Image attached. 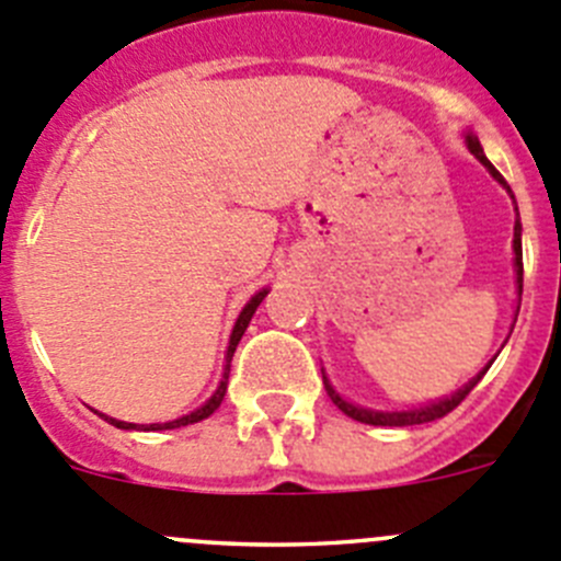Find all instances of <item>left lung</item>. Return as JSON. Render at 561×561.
Wrapping results in <instances>:
<instances>
[{
	"instance_id": "1",
	"label": "left lung",
	"mask_w": 561,
	"mask_h": 561,
	"mask_svg": "<svg viewBox=\"0 0 561 561\" xmlns=\"http://www.w3.org/2000/svg\"><path fill=\"white\" fill-rule=\"evenodd\" d=\"M466 146L468 151L473 153V157L479 159V162L484 164V170H488L490 175H493L495 181H499L501 186H504L506 192H510V197L515 201V195H512L510 184L504 181V175L499 173V170L490 164V159L484 157L482 146H479V137L471 135V131H466ZM517 211V206H515ZM520 231H524V226H520V217L515 220V233H512V250H515V284H517V297H520V291H524V248H520ZM517 311H520V306H517ZM515 328V324H512ZM493 366V360H490L488 366H484L482 371H479L477 377H471V380L466 382L462 388H457L451 397H444V399H435V402L430 404H421V408H410V410H371V408H360V404H352L346 402L344 397H341L339 391L333 388V382L328 380V375H324L322 369V380H324V391H328V397L333 399L335 408L341 410L344 415H350V419L360 421V424H371V426H413V424H426V421H437V419H444L446 413H451V410L457 408V404L462 402V399L468 397V393L473 391V386H477L479 380L484 377V371Z\"/></svg>"
}]
</instances>
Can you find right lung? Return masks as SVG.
Masks as SVG:
<instances>
[{
  "instance_id": "1",
  "label": "right lung",
  "mask_w": 561,
  "mask_h": 561,
  "mask_svg": "<svg viewBox=\"0 0 561 561\" xmlns=\"http://www.w3.org/2000/svg\"><path fill=\"white\" fill-rule=\"evenodd\" d=\"M266 295H270V289H259V291H255L253 297H250L248 302H244V308H242V311H239L237 322H233V330H231V339H228V350H226V366H222V380H220V386L215 388V393H211V397L206 399V402L201 404V408H197V410H192V413H186V415H181V419L164 421V424H129V421H117V419H112V415H104V413H99V410H95V413H99L101 419H104V421H110L112 426H117V430H140V432L179 430V426H186V424H197V421L209 419V415L215 413L217 408H220V404H222V399H226V391H228V375H231V357H233V352H237V344H239V341H242L244 330H248L250 319H253L255 308L261 306V300H264Z\"/></svg>"
}]
</instances>
